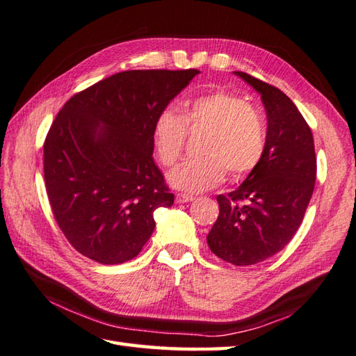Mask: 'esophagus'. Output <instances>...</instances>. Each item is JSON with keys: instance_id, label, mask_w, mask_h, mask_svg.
<instances>
[{"instance_id": "obj_1", "label": "esophagus", "mask_w": 356, "mask_h": 356, "mask_svg": "<svg viewBox=\"0 0 356 356\" xmlns=\"http://www.w3.org/2000/svg\"><path fill=\"white\" fill-rule=\"evenodd\" d=\"M193 200H194V195H191V194H182V193L176 194V202L177 203H188V202H193Z\"/></svg>"}]
</instances>
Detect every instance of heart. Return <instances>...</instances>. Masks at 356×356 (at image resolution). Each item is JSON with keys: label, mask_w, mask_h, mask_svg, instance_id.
<instances>
[{"label": "heart", "mask_w": 356, "mask_h": 356, "mask_svg": "<svg viewBox=\"0 0 356 356\" xmlns=\"http://www.w3.org/2000/svg\"><path fill=\"white\" fill-rule=\"evenodd\" d=\"M207 128L202 156L185 159L166 174L179 191L200 193L220 184L228 170L237 179L260 163L266 149V125L259 110L240 96L213 92L184 104L180 115L166 108L157 115L151 142L159 161L171 166L184 148L186 130Z\"/></svg>", "instance_id": "heart-1"}]
</instances>
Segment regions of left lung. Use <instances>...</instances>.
Masks as SVG:
<instances>
[{"label": "left lung", "mask_w": 356, "mask_h": 356, "mask_svg": "<svg viewBox=\"0 0 356 356\" xmlns=\"http://www.w3.org/2000/svg\"><path fill=\"white\" fill-rule=\"evenodd\" d=\"M260 95L266 110V149L245 182L217 195V220L207 241L218 259L236 266L260 263L289 243L311 202L316 157L312 131L282 90L234 72Z\"/></svg>", "instance_id": "obj_1"}]
</instances>
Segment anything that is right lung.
Masks as SVG:
<instances>
[{
    "instance_id": "1",
    "label": "right lung",
    "mask_w": 356,
    "mask_h": 356,
    "mask_svg": "<svg viewBox=\"0 0 356 356\" xmlns=\"http://www.w3.org/2000/svg\"><path fill=\"white\" fill-rule=\"evenodd\" d=\"M199 73L120 72L58 113L44 143V180L59 228L82 255L104 264L134 259L154 231V211L172 207L151 131Z\"/></svg>"
}]
</instances>
